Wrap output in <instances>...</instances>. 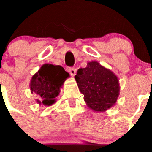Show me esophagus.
<instances>
[{
	"label": "esophagus",
	"instance_id": "obj_1",
	"mask_svg": "<svg viewBox=\"0 0 152 152\" xmlns=\"http://www.w3.org/2000/svg\"><path fill=\"white\" fill-rule=\"evenodd\" d=\"M69 72L70 73V75H71L72 76H74L76 73V69H74V68H70V69H69Z\"/></svg>",
	"mask_w": 152,
	"mask_h": 152
}]
</instances>
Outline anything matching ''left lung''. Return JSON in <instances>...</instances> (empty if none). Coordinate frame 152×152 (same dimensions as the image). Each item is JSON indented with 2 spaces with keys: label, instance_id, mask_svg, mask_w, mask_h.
I'll return each instance as SVG.
<instances>
[{
  "label": "left lung",
  "instance_id": "left-lung-1",
  "mask_svg": "<svg viewBox=\"0 0 152 152\" xmlns=\"http://www.w3.org/2000/svg\"><path fill=\"white\" fill-rule=\"evenodd\" d=\"M87 106L95 112H104L114 106L120 94L118 76L98 61L88 62L75 76Z\"/></svg>",
  "mask_w": 152,
  "mask_h": 152
}]
</instances>
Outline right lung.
Returning <instances> with one entry per match:
<instances>
[{"label": "right lung", "mask_w": 152, "mask_h": 152, "mask_svg": "<svg viewBox=\"0 0 152 152\" xmlns=\"http://www.w3.org/2000/svg\"><path fill=\"white\" fill-rule=\"evenodd\" d=\"M69 76V73L61 65H42L30 82V90L31 93L36 94L37 103L42 106L54 104L64 82Z\"/></svg>", "instance_id": "right-lung-1"}]
</instances>
